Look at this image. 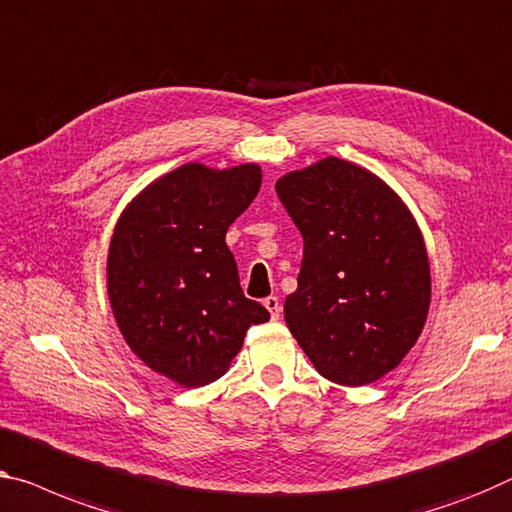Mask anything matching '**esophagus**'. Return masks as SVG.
<instances>
[{
    "instance_id": "34e87169",
    "label": "esophagus",
    "mask_w": 512,
    "mask_h": 512,
    "mask_svg": "<svg viewBox=\"0 0 512 512\" xmlns=\"http://www.w3.org/2000/svg\"><path fill=\"white\" fill-rule=\"evenodd\" d=\"M264 308L269 310V315H271L273 319H278V317H280V310H282L278 296H266V299H264Z\"/></svg>"
}]
</instances>
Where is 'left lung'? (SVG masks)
Instances as JSON below:
<instances>
[{"mask_svg": "<svg viewBox=\"0 0 512 512\" xmlns=\"http://www.w3.org/2000/svg\"><path fill=\"white\" fill-rule=\"evenodd\" d=\"M276 193L303 236L289 331L322 377L372 384L416 345L430 308L414 216L377 174L335 156L280 177Z\"/></svg>", "mask_w": 512, "mask_h": 512, "instance_id": "8db88e82", "label": "left lung"}]
</instances>
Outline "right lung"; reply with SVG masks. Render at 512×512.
Masks as SVG:
<instances>
[{
    "label": "right lung",
    "mask_w": 512,
    "mask_h": 512,
    "mask_svg": "<svg viewBox=\"0 0 512 512\" xmlns=\"http://www.w3.org/2000/svg\"><path fill=\"white\" fill-rule=\"evenodd\" d=\"M259 186L255 163L227 170L186 163L151 181L114 227L112 315L133 354L183 388L223 377L250 324L271 317L243 296L225 243Z\"/></svg>",
    "instance_id": "add662e5"
}]
</instances>
